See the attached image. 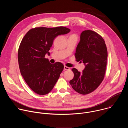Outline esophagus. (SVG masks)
I'll return each instance as SVG.
<instances>
[{
    "label": "esophagus",
    "mask_w": 128,
    "mask_h": 128,
    "mask_svg": "<svg viewBox=\"0 0 128 128\" xmlns=\"http://www.w3.org/2000/svg\"><path fill=\"white\" fill-rule=\"evenodd\" d=\"M64 69L65 70H70V68L68 67H67V66H65L64 67Z\"/></svg>",
    "instance_id": "esophagus-1"
}]
</instances>
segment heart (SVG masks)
<instances>
[{
    "mask_svg": "<svg viewBox=\"0 0 128 128\" xmlns=\"http://www.w3.org/2000/svg\"><path fill=\"white\" fill-rule=\"evenodd\" d=\"M74 35V36H76V35Z\"/></svg>",
    "mask_w": 128,
    "mask_h": 128,
    "instance_id": "obj_1",
    "label": "heart"
}]
</instances>
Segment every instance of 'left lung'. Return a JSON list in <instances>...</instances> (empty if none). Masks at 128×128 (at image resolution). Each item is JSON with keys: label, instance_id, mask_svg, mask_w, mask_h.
<instances>
[{"label": "left lung", "instance_id": "1", "mask_svg": "<svg viewBox=\"0 0 128 128\" xmlns=\"http://www.w3.org/2000/svg\"><path fill=\"white\" fill-rule=\"evenodd\" d=\"M75 57L78 62L84 63L85 68L82 72L72 68L74 78L69 83L76 92L86 95L99 86L105 76L107 50L104 39L94 31H82Z\"/></svg>", "mask_w": 128, "mask_h": 128}]
</instances>
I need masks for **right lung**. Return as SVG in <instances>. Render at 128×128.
I'll return each instance as SVG.
<instances>
[{"mask_svg":"<svg viewBox=\"0 0 128 128\" xmlns=\"http://www.w3.org/2000/svg\"><path fill=\"white\" fill-rule=\"evenodd\" d=\"M70 29L63 26L36 27L30 29L20 44L18 59L21 74L29 88L40 95L49 93L64 69L60 62L54 64L45 58L57 36L66 34Z\"/></svg>","mask_w":128,"mask_h":128,"instance_id":"1","label":"right lung"}]
</instances>
